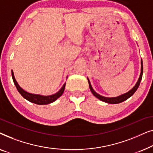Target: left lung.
Masks as SVG:
<instances>
[{
	"instance_id": "obj_1",
	"label": "left lung",
	"mask_w": 153,
	"mask_h": 153,
	"mask_svg": "<svg viewBox=\"0 0 153 153\" xmlns=\"http://www.w3.org/2000/svg\"><path fill=\"white\" fill-rule=\"evenodd\" d=\"M141 74H140V76H139V79H138V81L137 82V83H136V85H134V86L130 90V91L127 92V93L123 94V95L118 96V97H104V96L99 95V94L97 93L95 91H94L93 87H92V85L91 84V82H90L89 79H88V83H89V87H90V89H91V93L93 94V95L95 96V97L98 98V99L101 100V101H103V102H106V103H108V104H119V103H121V102L125 101V100H127L128 98H129L131 96H132L134 95V93L137 91V90L138 89V88H139V86L140 83H141V81L142 79V76H143V61H142V60L141 61Z\"/></svg>"
}]
</instances>
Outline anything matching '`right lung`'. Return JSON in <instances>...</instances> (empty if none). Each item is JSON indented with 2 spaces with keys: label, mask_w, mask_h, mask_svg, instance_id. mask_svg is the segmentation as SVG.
<instances>
[{
  "label": "right lung",
  "mask_w": 153,
  "mask_h": 153,
  "mask_svg": "<svg viewBox=\"0 0 153 153\" xmlns=\"http://www.w3.org/2000/svg\"><path fill=\"white\" fill-rule=\"evenodd\" d=\"M12 79H13L14 83L15 85V86L17 89L19 93L24 97L25 99L28 100V101L32 102V103H35L36 104H39V105H43V104H49L52 102H55L58 98H59L60 96L63 93L65 87L66 83H64V85H62V87L60 89V91L57 92V93L53 94L51 95H48V96H44L40 95H36V94H32L28 92L25 91L24 90H23L22 88L19 86V85L18 84V83L16 82L15 78H14L13 71L12 70Z\"/></svg>",
  "instance_id": "add662e5"
}]
</instances>
